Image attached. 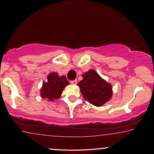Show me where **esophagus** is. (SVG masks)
Masks as SVG:
<instances>
[{
  "label": "esophagus",
  "instance_id": "1",
  "mask_svg": "<svg viewBox=\"0 0 154 154\" xmlns=\"http://www.w3.org/2000/svg\"><path fill=\"white\" fill-rule=\"evenodd\" d=\"M70 83L72 84V85H77V80H72V81H71V82H70Z\"/></svg>",
  "mask_w": 154,
  "mask_h": 154
}]
</instances>
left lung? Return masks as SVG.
Masks as SVG:
<instances>
[{"label": "left lung", "mask_w": 154, "mask_h": 154, "mask_svg": "<svg viewBox=\"0 0 154 154\" xmlns=\"http://www.w3.org/2000/svg\"><path fill=\"white\" fill-rule=\"evenodd\" d=\"M82 77V80L77 85L85 100L94 106H101L111 100L113 94L112 85L102 78L96 71L89 69Z\"/></svg>", "instance_id": "8db88e82"}]
</instances>
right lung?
Instances as JSON below:
<instances>
[{"instance_id": "add662e5", "label": "right lung", "mask_w": 154, "mask_h": 154, "mask_svg": "<svg viewBox=\"0 0 154 154\" xmlns=\"http://www.w3.org/2000/svg\"><path fill=\"white\" fill-rule=\"evenodd\" d=\"M69 85L65 75L59 76L57 73L51 72L48 75L47 82H43L40 89V96L48 101L57 100L61 96L66 86Z\"/></svg>"}]
</instances>
